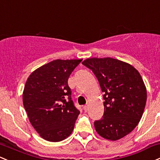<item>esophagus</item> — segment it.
Returning a JSON list of instances; mask_svg holds the SVG:
<instances>
[{"mask_svg":"<svg viewBox=\"0 0 160 160\" xmlns=\"http://www.w3.org/2000/svg\"><path fill=\"white\" fill-rule=\"evenodd\" d=\"M88 108H89V104L88 103H87V104L83 106V109L85 110V111H87V110H88Z\"/></svg>","mask_w":160,"mask_h":160,"instance_id":"34e87169","label":"esophagus"}]
</instances>
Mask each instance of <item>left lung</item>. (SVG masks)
I'll use <instances>...</instances> for the list:
<instances>
[{
  "label": "left lung",
  "mask_w": 160,
  "mask_h": 160,
  "mask_svg": "<svg viewBox=\"0 0 160 160\" xmlns=\"http://www.w3.org/2000/svg\"><path fill=\"white\" fill-rule=\"evenodd\" d=\"M82 64L92 70L104 92V114L95 121L96 132L110 140L124 138L136 128L144 111L147 89L140 73L112 58H87Z\"/></svg>",
  "instance_id": "1"
}]
</instances>
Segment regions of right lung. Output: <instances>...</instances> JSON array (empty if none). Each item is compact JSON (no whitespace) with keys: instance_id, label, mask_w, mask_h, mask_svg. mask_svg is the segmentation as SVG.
Masks as SVG:
<instances>
[{"instance_id":"add662e5","label":"right lung","mask_w":160,"mask_h":160,"mask_svg":"<svg viewBox=\"0 0 160 160\" xmlns=\"http://www.w3.org/2000/svg\"><path fill=\"white\" fill-rule=\"evenodd\" d=\"M82 59L54 60L29 75L22 93L29 122L41 138L59 142L71 135L80 111L71 99L68 78Z\"/></svg>"}]
</instances>
